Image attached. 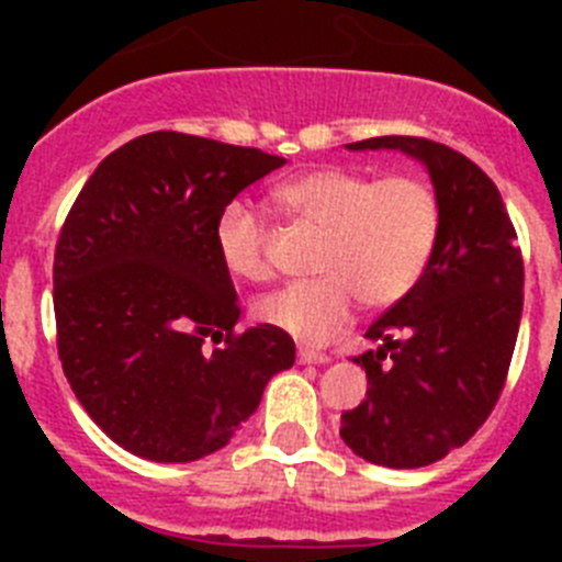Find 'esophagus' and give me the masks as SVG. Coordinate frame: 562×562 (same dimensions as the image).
<instances>
[{"mask_svg":"<svg viewBox=\"0 0 562 562\" xmlns=\"http://www.w3.org/2000/svg\"><path fill=\"white\" fill-rule=\"evenodd\" d=\"M297 362H304V366H310V362H315V366H329L331 357L329 355H321V351L301 349V351H297Z\"/></svg>","mask_w":562,"mask_h":562,"instance_id":"obj_1","label":"esophagus"}]
</instances>
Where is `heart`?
I'll return each instance as SVG.
<instances>
[{
  "label": "heart",
  "mask_w": 562,
  "mask_h": 562,
  "mask_svg": "<svg viewBox=\"0 0 562 562\" xmlns=\"http://www.w3.org/2000/svg\"><path fill=\"white\" fill-rule=\"evenodd\" d=\"M272 200L292 222L321 233L312 258L321 276L258 301V317L297 340H331L357 301L371 310L402 301L425 276L439 241V196L411 173L374 180L355 168H312L276 186ZM213 238L233 278L252 284L272 278L270 233L252 205L231 202Z\"/></svg>",
  "instance_id": "heart-1"
}]
</instances>
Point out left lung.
Here are the masks:
<instances>
[{
	"instance_id": "obj_1",
	"label": "left lung",
	"mask_w": 562,
	"mask_h": 562,
	"mask_svg": "<svg viewBox=\"0 0 562 562\" xmlns=\"http://www.w3.org/2000/svg\"><path fill=\"white\" fill-rule=\"evenodd\" d=\"M428 168L441 231L425 276L369 326L380 349L355 357L369 391L340 416L342 441L371 464L414 470L461 448L493 414L524 312V256L495 182L450 146L371 137Z\"/></svg>"
}]
</instances>
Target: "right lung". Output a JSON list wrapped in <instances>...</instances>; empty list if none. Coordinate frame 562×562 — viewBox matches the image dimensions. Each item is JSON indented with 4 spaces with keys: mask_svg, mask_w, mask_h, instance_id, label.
<instances>
[{
    "mask_svg": "<svg viewBox=\"0 0 562 562\" xmlns=\"http://www.w3.org/2000/svg\"><path fill=\"white\" fill-rule=\"evenodd\" d=\"M284 162L151 132L109 154L69 207L53 265L58 357L83 411L128 453H216L295 362L278 326L233 331L241 310L213 238L238 193Z\"/></svg>",
    "mask_w": 562,
    "mask_h": 562,
    "instance_id": "1",
    "label": "right lung"
}]
</instances>
